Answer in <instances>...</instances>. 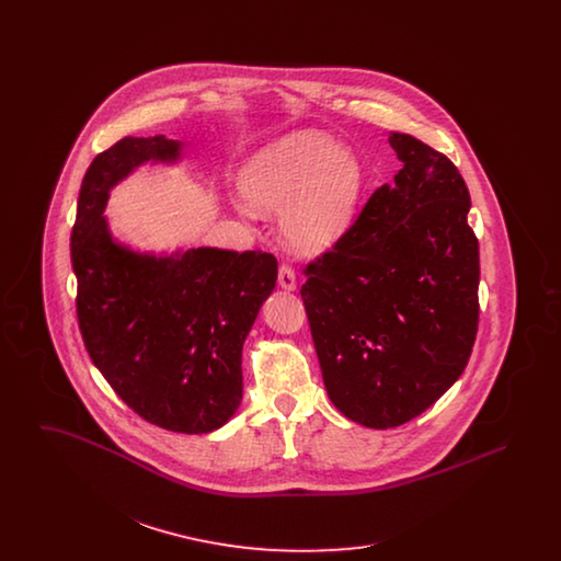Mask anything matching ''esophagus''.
I'll use <instances>...</instances> for the list:
<instances>
[{
    "label": "esophagus",
    "mask_w": 561,
    "mask_h": 561,
    "mask_svg": "<svg viewBox=\"0 0 561 561\" xmlns=\"http://www.w3.org/2000/svg\"><path fill=\"white\" fill-rule=\"evenodd\" d=\"M277 284L284 288V290H294L296 288V273L290 265H279L277 271Z\"/></svg>",
    "instance_id": "1"
}]
</instances>
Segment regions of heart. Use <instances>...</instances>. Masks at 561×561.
<instances>
[{
  "instance_id": "1",
  "label": "heart",
  "mask_w": 561,
  "mask_h": 561,
  "mask_svg": "<svg viewBox=\"0 0 561 561\" xmlns=\"http://www.w3.org/2000/svg\"><path fill=\"white\" fill-rule=\"evenodd\" d=\"M248 204L284 213V233L300 252H321L347 231L362 193V168L343 145L316 130L288 134L243 172Z\"/></svg>"
}]
</instances>
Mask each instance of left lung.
<instances>
[{"mask_svg": "<svg viewBox=\"0 0 561 561\" xmlns=\"http://www.w3.org/2000/svg\"><path fill=\"white\" fill-rule=\"evenodd\" d=\"M403 163L300 288L332 403L364 427H400L462 374L480 321L469 188L444 153L393 133Z\"/></svg>", "mask_w": 561, "mask_h": 561, "instance_id": "8db88e82", "label": "left lung"}]
</instances>
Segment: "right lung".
Segmentation results:
<instances>
[{"label": "right lung", "mask_w": 561, "mask_h": 561, "mask_svg": "<svg viewBox=\"0 0 561 561\" xmlns=\"http://www.w3.org/2000/svg\"><path fill=\"white\" fill-rule=\"evenodd\" d=\"M181 142L126 136L81 181L71 233L78 323L90 359L151 425L176 433L222 427L241 401V347L275 288L263 250L195 248L136 254L113 241L108 191L145 161H176Z\"/></svg>", "instance_id": "1"}]
</instances>
